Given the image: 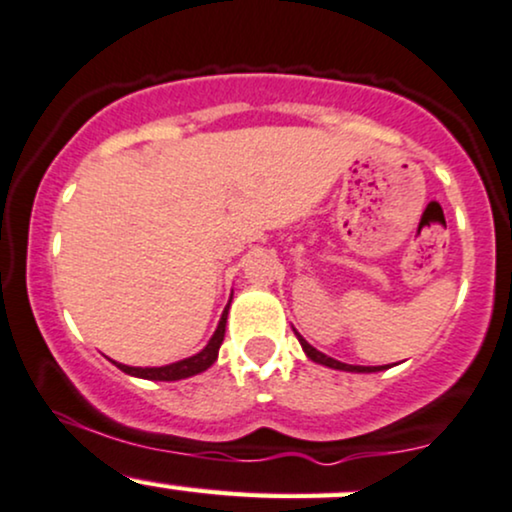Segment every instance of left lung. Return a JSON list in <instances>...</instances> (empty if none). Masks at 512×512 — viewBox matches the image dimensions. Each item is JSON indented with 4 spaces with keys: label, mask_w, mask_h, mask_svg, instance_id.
I'll list each match as a JSON object with an SVG mask.
<instances>
[{
    "label": "left lung",
    "mask_w": 512,
    "mask_h": 512,
    "mask_svg": "<svg viewBox=\"0 0 512 512\" xmlns=\"http://www.w3.org/2000/svg\"><path fill=\"white\" fill-rule=\"evenodd\" d=\"M294 333H297V330H294ZM297 338H299V342H302L304 352L309 354V359H314V362L323 364V366H330V369H340V371H359V374H366V371H381V369H383V366H352V364H342V362H338V359L326 357V354L318 352L316 347H311L309 342H306L299 333H297Z\"/></svg>",
    "instance_id": "left-lung-1"
}]
</instances>
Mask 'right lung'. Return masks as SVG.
<instances>
[{
  "label": "right lung",
  "instance_id": "obj_1",
  "mask_svg": "<svg viewBox=\"0 0 512 512\" xmlns=\"http://www.w3.org/2000/svg\"><path fill=\"white\" fill-rule=\"evenodd\" d=\"M225 323H227V309H225V314H222L218 330H215V335L210 338L208 345L203 347L198 354H194V357L182 359V362H177V364L158 366V369H141V366H126V364H117V366L124 371V374L148 378V381H179V378L196 376V374H201V371H206L208 366L218 359V350H220L222 340H225Z\"/></svg>",
  "mask_w": 512,
  "mask_h": 512
}]
</instances>
